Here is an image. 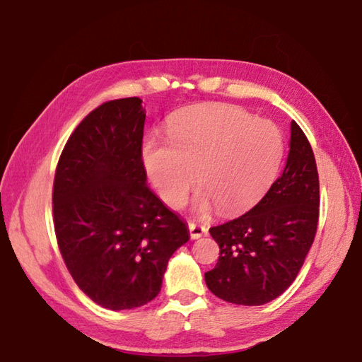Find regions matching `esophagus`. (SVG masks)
Segmentation results:
<instances>
[{
    "mask_svg": "<svg viewBox=\"0 0 362 362\" xmlns=\"http://www.w3.org/2000/svg\"><path fill=\"white\" fill-rule=\"evenodd\" d=\"M188 228H189L191 240H197V238H201L202 235L206 233V227L201 226V224H196V222H189Z\"/></svg>",
    "mask_w": 362,
    "mask_h": 362,
    "instance_id": "34e87169",
    "label": "esophagus"
}]
</instances>
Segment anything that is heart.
<instances>
[{
  "label": "heart",
  "instance_id": "heart-1",
  "mask_svg": "<svg viewBox=\"0 0 362 362\" xmlns=\"http://www.w3.org/2000/svg\"><path fill=\"white\" fill-rule=\"evenodd\" d=\"M280 129L232 105L191 107L169 119L168 140L144 138L141 157L160 197L174 209L185 204L194 177L196 210L222 213L255 205L272 185L283 160ZM197 174H194V171Z\"/></svg>",
  "mask_w": 362,
  "mask_h": 362
}]
</instances>
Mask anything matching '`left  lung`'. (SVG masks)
<instances>
[{"label":"left lung","instance_id":"1","mask_svg":"<svg viewBox=\"0 0 362 362\" xmlns=\"http://www.w3.org/2000/svg\"><path fill=\"white\" fill-rule=\"evenodd\" d=\"M319 174L308 138L291 122L288 161L264 197L244 213L210 228L218 263L205 272L214 296L258 306L281 296L303 266L319 221Z\"/></svg>","mask_w":362,"mask_h":362}]
</instances>
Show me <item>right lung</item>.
<instances>
[{
    "mask_svg": "<svg viewBox=\"0 0 362 362\" xmlns=\"http://www.w3.org/2000/svg\"><path fill=\"white\" fill-rule=\"evenodd\" d=\"M140 98L104 103L68 138L54 175L59 250L82 292L107 310L158 296L187 224L146 185Z\"/></svg>",
    "mask_w": 362,
    "mask_h": 362,
    "instance_id": "add662e5",
    "label": "right lung"
}]
</instances>
